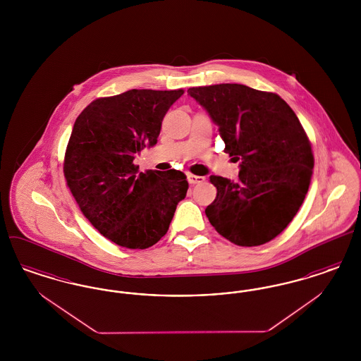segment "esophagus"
Returning <instances> with one entry per match:
<instances>
[{
	"mask_svg": "<svg viewBox=\"0 0 361 361\" xmlns=\"http://www.w3.org/2000/svg\"><path fill=\"white\" fill-rule=\"evenodd\" d=\"M206 178L203 177V176H196V174H192V173H189L188 174V183L190 185H195V184H200V183H203Z\"/></svg>",
	"mask_w": 361,
	"mask_h": 361,
	"instance_id": "1",
	"label": "esophagus"
}]
</instances>
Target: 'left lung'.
<instances>
[{"label":"left lung","mask_w":361,"mask_h":361,"mask_svg":"<svg viewBox=\"0 0 361 361\" xmlns=\"http://www.w3.org/2000/svg\"><path fill=\"white\" fill-rule=\"evenodd\" d=\"M219 126L224 152L240 162L237 181L209 176V224L238 246L276 238L303 204L314 168L309 137L279 94L240 84L189 87Z\"/></svg>","instance_id":"1"}]
</instances>
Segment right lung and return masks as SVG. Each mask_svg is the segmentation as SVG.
<instances>
[{"mask_svg": "<svg viewBox=\"0 0 361 361\" xmlns=\"http://www.w3.org/2000/svg\"><path fill=\"white\" fill-rule=\"evenodd\" d=\"M184 89H131L93 100L75 119L63 174L86 219L127 249H147L169 228L188 190L180 171L139 172L135 154L154 146L164 116Z\"/></svg>", "mask_w": 361, "mask_h": 361, "instance_id": "add662e5", "label": "right lung"}]
</instances>
